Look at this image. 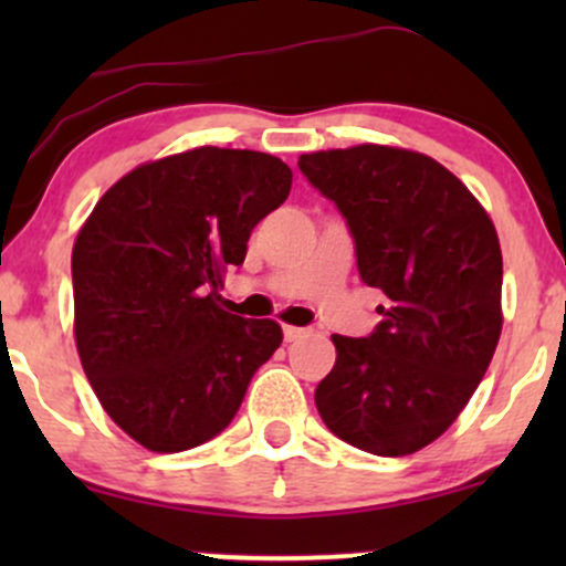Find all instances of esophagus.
I'll return each instance as SVG.
<instances>
[{
	"label": "esophagus",
	"mask_w": 566,
	"mask_h": 566,
	"mask_svg": "<svg viewBox=\"0 0 566 566\" xmlns=\"http://www.w3.org/2000/svg\"><path fill=\"white\" fill-rule=\"evenodd\" d=\"M303 335H305V329H303V327H290V324H287V327H284V340H287V343L301 340Z\"/></svg>",
	"instance_id": "obj_1"
}]
</instances>
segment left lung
Here are the masks:
<instances>
[{"mask_svg": "<svg viewBox=\"0 0 566 566\" xmlns=\"http://www.w3.org/2000/svg\"><path fill=\"white\" fill-rule=\"evenodd\" d=\"M335 201L367 287L388 305L367 337L333 335L337 359L316 409L337 439L401 458L439 439L482 382L503 314V255L473 193L426 154L391 146L303 154Z\"/></svg>", "mask_w": 566, "mask_h": 566, "instance_id": "8db88e82", "label": "left lung"}]
</instances>
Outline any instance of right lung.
Segmentation results:
<instances>
[{"label":"right lung","instance_id":"1","mask_svg":"<svg viewBox=\"0 0 566 566\" xmlns=\"http://www.w3.org/2000/svg\"><path fill=\"white\" fill-rule=\"evenodd\" d=\"M290 188L271 154L205 146L135 167L82 226L76 350L108 418L146 450L218 437L282 343L276 322L229 314L218 290Z\"/></svg>","mask_w":566,"mask_h":566}]
</instances>
